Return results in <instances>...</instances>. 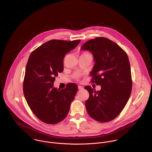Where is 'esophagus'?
I'll return each instance as SVG.
<instances>
[{"label":"esophagus","mask_w":152,"mask_h":152,"mask_svg":"<svg viewBox=\"0 0 152 152\" xmlns=\"http://www.w3.org/2000/svg\"><path fill=\"white\" fill-rule=\"evenodd\" d=\"M83 88V86H78V89H79V90H82Z\"/></svg>","instance_id":"obj_1"}]
</instances>
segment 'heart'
<instances>
[{
	"instance_id": "obj_1",
	"label": "heart",
	"mask_w": 152,
	"mask_h": 152,
	"mask_svg": "<svg viewBox=\"0 0 152 152\" xmlns=\"http://www.w3.org/2000/svg\"><path fill=\"white\" fill-rule=\"evenodd\" d=\"M79 76H80V74L78 73H75V74L74 75V77H75L76 79H78V78L79 77Z\"/></svg>"
}]
</instances>
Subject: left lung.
I'll return each mask as SVG.
<instances>
[{
	"instance_id": "obj_1",
	"label": "left lung",
	"mask_w": 152,
	"mask_h": 152,
	"mask_svg": "<svg viewBox=\"0 0 152 152\" xmlns=\"http://www.w3.org/2000/svg\"><path fill=\"white\" fill-rule=\"evenodd\" d=\"M93 55L94 65L92 82L101 86L96 91L86 86L90 97L85 102L86 111L95 120L104 123L113 120L124 109L132 91L130 62L126 53L115 42L104 37L86 42L80 48Z\"/></svg>"
}]
</instances>
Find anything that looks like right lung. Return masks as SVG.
Here are the masks:
<instances>
[{
    "label": "right lung",
    "mask_w": 152,
    "mask_h": 152,
    "mask_svg": "<svg viewBox=\"0 0 152 152\" xmlns=\"http://www.w3.org/2000/svg\"><path fill=\"white\" fill-rule=\"evenodd\" d=\"M80 40H50L30 55L23 81L24 96L30 109L42 122L55 124L66 118L77 91L75 83L65 89L53 86L55 76L64 70V58Z\"/></svg>",
    "instance_id": "right-lung-1"
}]
</instances>
